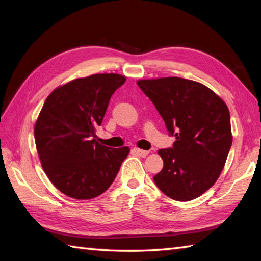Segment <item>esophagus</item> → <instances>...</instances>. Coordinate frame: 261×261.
<instances>
[{
	"label": "esophagus",
	"mask_w": 261,
	"mask_h": 261,
	"mask_svg": "<svg viewBox=\"0 0 261 261\" xmlns=\"http://www.w3.org/2000/svg\"><path fill=\"white\" fill-rule=\"evenodd\" d=\"M134 152H135L136 154H138V156L142 157V158L147 157L148 154H149V151H147V150H142V149H139V148H135V149H134Z\"/></svg>",
	"instance_id": "34e87169"
}]
</instances>
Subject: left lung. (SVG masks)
I'll use <instances>...</instances> for the list:
<instances>
[{
	"instance_id": "8db88e82",
	"label": "left lung",
	"mask_w": 261,
	"mask_h": 261,
	"mask_svg": "<svg viewBox=\"0 0 261 261\" xmlns=\"http://www.w3.org/2000/svg\"><path fill=\"white\" fill-rule=\"evenodd\" d=\"M162 115L171 148L160 149L164 167L153 180L165 195L191 201L214 185L232 145L226 104L201 83L165 77L137 82Z\"/></svg>"
}]
</instances>
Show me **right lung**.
<instances>
[{
  "instance_id": "1",
  "label": "right lung",
  "mask_w": 261,
  "mask_h": 261,
  "mask_svg": "<svg viewBox=\"0 0 261 261\" xmlns=\"http://www.w3.org/2000/svg\"><path fill=\"white\" fill-rule=\"evenodd\" d=\"M124 82L119 74L77 79L57 87L43 104L35 125L37 151L48 178L65 195H101L129 154L127 147L113 149L95 139L111 96Z\"/></svg>"
}]
</instances>
